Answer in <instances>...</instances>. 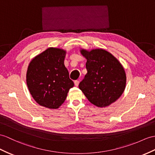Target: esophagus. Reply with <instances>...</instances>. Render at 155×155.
I'll return each mask as SVG.
<instances>
[{
  "label": "esophagus",
  "mask_w": 155,
  "mask_h": 155,
  "mask_svg": "<svg viewBox=\"0 0 155 155\" xmlns=\"http://www.w3.org/2000/svg\"><path fill=\"white\" fill-rule=\"evenodd\" d=\"M79 83H80V81H79L78 80H75V81H74V84H75V85L76 86V87H78V85H79Z\"/></svg>",
  "instance_id": "esophagus-1"
}]
</instances>
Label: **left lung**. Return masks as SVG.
Listing matches in <instances>:
<instances>
[{
	"mask_svg": "<svg viewBox=\"0 0 155 155\" xmlns=\"http://www.w3.org/2000/svg\"><path fill=\"white\" fill-rule=\"evenodd\" d=\"M87 59V73L79 84L91 103L106 107L122 95L126 88V75L118 60L102 48L87 51L81 49Z\"/></svg>",
	"mask_w": 155,
	"mask_h": 155,
	"instance_id": "1",
	"label": "left lung"
}]
</instances>
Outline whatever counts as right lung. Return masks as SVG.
<instances>
[{"instance_id": "add662e5", "label": "right lung", "mask_w": 155, "mask_h": 155, "mask_svg": "<svg viewBox=\"0 0 155 155\" xmlns=\"http://www.w3.org/2000/svg\"><path fill=\"white\" fill-rule=\"evenodd\" d=\"M66 53L63 49L50 47L29 63L26 83L32 97L41 106L58 108L74 85L64 66Z\"/></svg>"}]
</instances>
